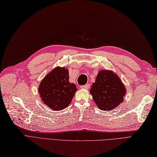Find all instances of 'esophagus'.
Listing matches in <instances>:
<instances>
[{
    "label": "esophagus",
    "mask_w": 157,
    "mask_h": 157,
    "mask_svg": "<svg viewBox=\"0 0 157 157\" xmlns=\"http://www.w3.org/2000/svg\"><path fill=\"white\" fill-rule=\"evenodd\" d=\"M90 87V84H89V83H87V84H86V85L82 86H81V88H82V89H89Z\"/></svg>",
    "instance_id": "obj_1"
}]
</instances>
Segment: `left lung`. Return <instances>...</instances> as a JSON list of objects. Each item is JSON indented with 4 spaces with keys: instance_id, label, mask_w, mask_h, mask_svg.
Masks as SVG:
<instances>
[{
    "instance_id": "8db88e82",
    "label": "left lung",
    "mask_w": 157,
    "mask_h": 157,
    "mask_svg": "<svg viewBox=\"0 0 157 157\" xmlns=\"http://www.w3.org/2000/svg\"><path fill=\"white\" fill-rule=\"evenodd\" d=\"M125 87L113 71H99L90 90L93 99L101 110L111 111L123 101Z\"/></svg>"
}]
</instances>
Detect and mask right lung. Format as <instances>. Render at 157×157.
<instances>
[{"label":"right lung","mask_w":157,"mask_h":157,"mask_svg":"<svg viewBox=\"0 0 157 157\" xmlns=\"http://www.w3.org/2000/svg\"><path fill=\"white\" fill-rule=\"evenodd\" d=\"M77 88L69 82V73L65 67H57L48 74L40 84L38 92L43 102L54 111L70 105Z\"/></svg>","instance_id":"1"}]
</instances>
